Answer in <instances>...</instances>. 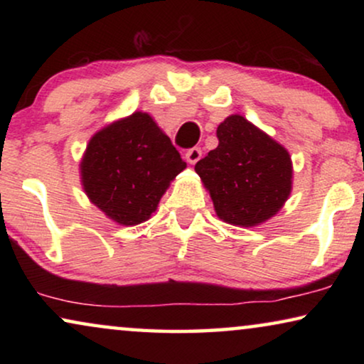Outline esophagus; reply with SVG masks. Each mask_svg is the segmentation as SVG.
<instances>
[{
  "label": "esophagus",
  "instance_id": "1",
  "mask_svg": "<svg viewBox=\"0 0 364 364\" xmlns=\"http://www.w3.org/2000/svg\"><path fill=\"white\" fill-rule=\"evenodd\" d=\"M200 157H202V151L198 147H192V149H188V151L186 152V161L188 164L198 162V161H200Z\"/></svg>",
  "mask_w": 364,
  "mask_h": 364
}]
</instances>
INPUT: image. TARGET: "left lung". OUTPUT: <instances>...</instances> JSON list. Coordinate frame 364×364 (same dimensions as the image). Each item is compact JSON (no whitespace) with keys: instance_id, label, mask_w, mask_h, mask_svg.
Masks as SVG:
<instances>
[{"instance_id":"left-lung-1","label":"left lung","mask_w":364,"mask_h":364,"mask_svg":"<svg viewBox=\"0 0 364 364\" xmlns=\"http://www.w3.org/2000/svg\"><path fill=\"white\" fill-rule=\"evenodd\" d=\"M217 149L196 164L213 208L230 225H260L290 197V154L238 114L217 127Z\"/></svg>"}]
</instances>
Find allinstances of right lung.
<instances>
[{
	"label": "right lung",
	"instance_id": "add662e5",
	"mask_svg": "<svg viewBox=\"0 0 364 364\" xmlns=\"http://www.w3.org/2000/svg\"><path fill=\"white\" fill-rule=\"evenodd\" d=\"M81 182L94 205L119 225L156 212L187 164L147 112H134L94 134L81 161Z\"/></svg>",
	"mask_w": 364,
	"mask_h": 364
}]
</instances>
